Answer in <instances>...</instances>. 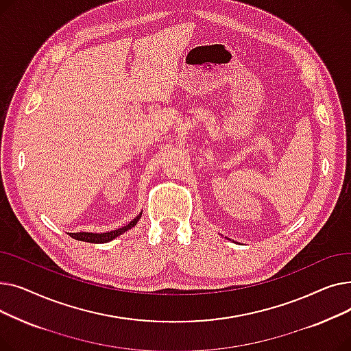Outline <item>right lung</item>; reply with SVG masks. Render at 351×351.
Segmentation results:
<instances>
[{"mask_svg":"<svg viewBox=\"0 0 351 351\" xmlns=\"http://www.w3.org/2000/svg\"><path fill=\"white\" fill-rule=\"evenodd\" d=\"M141 215L139 213L135 219H132L131 222H129L126 226L123 228H119L117 230H110V232H106V233H88V232H80V233H68L72 239H77V241H81V242H89V243H106V242H110L114 241L115 237H118L119 234H122L123 232L129 230L131 228H134L138 220L141 219Z\"/></svg>","mask_w":351,"mask_h":351,"instance_id":"1","label":"right lung"}]
</instances>
